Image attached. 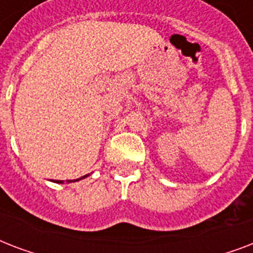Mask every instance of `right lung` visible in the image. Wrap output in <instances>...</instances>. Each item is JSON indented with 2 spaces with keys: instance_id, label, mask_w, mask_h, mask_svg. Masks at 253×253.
<instances>
[{
  "instance_id": "obj_1",
  "label": "right lung",
  "mask_w": 253,
  "mask_h": 253,
  "mask_svg": "<svg viewBox=\"0 0 253 253\" xmlns=\"http://www.w3.org/2000/svg\"><path fill=\"white\" fill-rule=\"evenodd\" d=\"M87 176H89V174H85V176L80 177V178H77V180H67V181H63V180H56V181H53V182H56V184H64V182H67V184H71V182H76V181L84 180V178H86Z\"/></svg>"
}]
</instances>
